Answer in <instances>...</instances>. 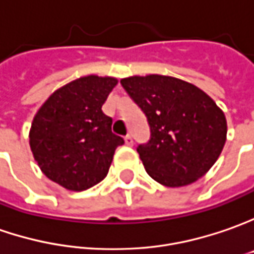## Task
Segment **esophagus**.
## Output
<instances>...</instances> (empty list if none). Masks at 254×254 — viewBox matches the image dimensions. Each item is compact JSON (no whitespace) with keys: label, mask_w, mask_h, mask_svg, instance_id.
I'll return each mask as SVG.
<instances>
[{"label":"esophagus","mask_w":254,"mask_h":254,"mask_svg":"<svg viewBox=\"0 0 254 254\" xmlns=\"http://www.w3.org/2000/svg\"><path fill=\"white\" fill-rule=\"evenodd\" d=\"M125 143H127V146H132V144H133V137L130 135L125 136Z\"/></svg>","instance_id":"obj_1"}]
</instances>
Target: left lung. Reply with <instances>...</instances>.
<instances>
[{"label":"left lung","instance_id":"obj_1","mask_svg":"<svg viewBox=\"0 0 254 254\" xmlns=\"http://www.w3.org/2000/svg\"><path fill=\"white\" fill-rule=\"evenodd\" d=\"M121 84L150 125V140L137 147L147 174L176 188L208 173L228 132L225 114L215 101L197 85L170 75H132Z\"/></svg>","mask_w":254,"mask_h":254}]
</instances>
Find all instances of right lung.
I'll return each mask as SVG.
<instances>
[{"mask_svg": "<svg viewBox=\"0 0 254 254\" xmlns=\"http://www.w3.org/2000/svg\"><path fill=\"white\" fill-rule=\"evenodd\" d=\"M118 84L115 77L85 75L57 88L35 114L32 154L42 173L70 191H84L107 177L117 147L112 119L102 105Z\"/></svg>", "mask_w": 254, "mask_h": 254, "instance_id": "add662e5", "label": "right lung"}]
</instances>
